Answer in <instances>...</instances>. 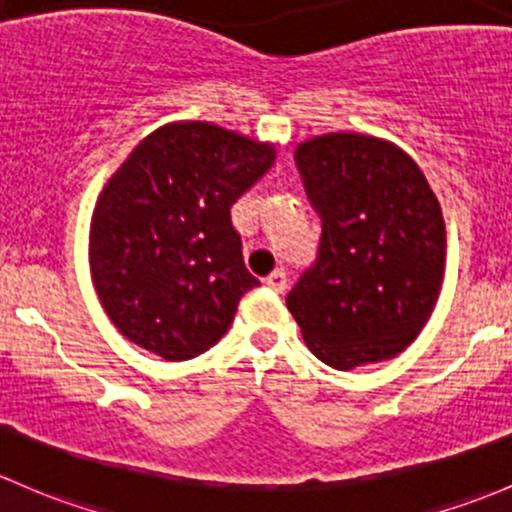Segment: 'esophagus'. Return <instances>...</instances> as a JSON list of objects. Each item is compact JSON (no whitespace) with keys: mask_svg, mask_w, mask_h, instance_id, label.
Masks as SVG:
<instances>
[{"mask_svg":"<svg viewBox=\"0 0 512 512\" xmlns=\"http://www.w3.org/2000/svg\"><path fill=\"white\" fill-rule=\"evenodd\" d=\"M266 286L271 288V291H276V293H283L288 288V276H286V271H273L271 276L266 278Z\"/></svg>","mask_w":512,"mask_h":512,"instance_id":"34e87169","label":"esophagus"}]
</instances>
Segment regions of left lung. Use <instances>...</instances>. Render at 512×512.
Masks as SVG:
<instances>
[{
  "mask_svg": "<svg viewBox=\"0 0 512 512\" xmlns=\"http://www.w3.org/2000/svg\"><path fill=\"white\" fill-rule=\"evenodd\" d=\"M323 234L286 305L305 345L335 370L399 355L439 298L446 266L441 207L416 162L355 133L295 150Z\"/></svg>",
  "mask_w": 512,
  "mask_h": 512,
  "instance_id": "8db88e82",
  "label": "left lung"
}]
</instances>
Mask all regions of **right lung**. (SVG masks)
<instances>
[{
    "label": "right lung",
    "mask_w": 512,
    "mask_h": 512,
    "mask_svg": "<svg viewBox=\"0 0 512 512\" xmlns=\"http://www.w3.org/2000/svg\"><path fill=\"white\" fill-rule=\"evenodd\" d=\"M273 160L271 145L217 125L172 123L108 179L91 221V276L130 342L179 362L229 330L241 295L258 286L231 207Z\"/></svg>",
    "instance_id": "1"
}]
</instances>
